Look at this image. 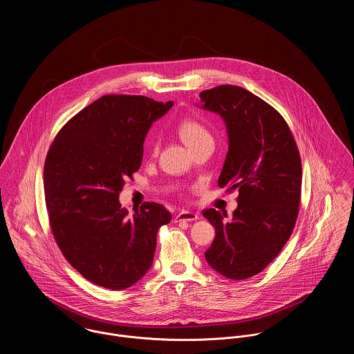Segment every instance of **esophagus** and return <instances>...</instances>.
I'll use <instances>...</instances> for the list:
<instances>
[{"label": "esophagus", "mask_w": 354, "mask_h": 354, "mask_svg": "<svg viewBox=\"0 0 354 354\" xmlns=\"http://www.w3.org/2000/svg\"><path fill=\"white\" fill-rule=\"evenodd\" d=\"M199 219V215L191 211H181L174 216V222H192Z\"/></svg>", "instance_id": "34e87169"}]
</instances>
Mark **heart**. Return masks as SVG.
Here are the masks:
<instances>
[{
	"label": "heart",
	"mask_w": 354,
	"mask_h": 354,
	"mask_svg": "<svg viewBox=\"0 0 354 354\" xmlns=\"http://www.w3.org/2000/svg\"><path fill=\"white\" fill-rule=\"evenodd\" d=\"M177 132L183 142L189 147H195L196 145L202 143L204 140L211 139L209 132L205 129V127L196 120H184L180 122Z\"/></svg>",
	"instance_id": "1"
}]
</instances>
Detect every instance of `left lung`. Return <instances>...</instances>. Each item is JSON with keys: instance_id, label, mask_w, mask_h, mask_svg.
<instances>
[{"instance_id": "left-lung-1", "label": "left lung", "mask_w": 354, "mask_h": 354, "mask_svg": "<svg viewBox=\"0 0 354 354\" xmlns=\"http://www.w3.org/2000/svg\"><path fill=\"white\" fill-rule=\"evenodd\" d=\"M201 101L227 129L229 151L218 185L239 191L230 221L215 208L203 212L215 227L204 256L215 271L241 281L263 271L292 236L301 198V159L283 117L245 88L218 86L202 91Z\"/></svg>"}]
</instances>
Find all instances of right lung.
<instances>
[{
  "label": "right lung",
  "instance_id": "obj_1",
  "mask_svg": "<svg viewBox=\"0 0 354 354\" xmlns=\"http://www.w3.org/2000/svg\"><path fill=\"white\" fill-rule=\"evenodd\" d=\"M173 102L103 95L72 117L51 143L44 187L54 240L86 279L111 290L135 285L151 267L156 233L171 221L158 203L132 216L118 202L139 170L152 122Z\"/></svg>",
  "mask_w": 354,
  "mask_h": 354
}]
</instances>
